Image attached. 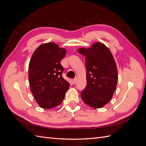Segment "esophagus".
Here are the masks:
<instances>
[{
	"label": "esophagus",
	"mask_w": 146,
	"mask_h": 146,
	"mask_svg": "<svg viewBox=\"0 0 146 146\" xmlns=\"http://www.w3.org/2000/svg\"><path fill=\"white\" fill-rule=\"evenodd\" d=\"M77 82V78H74V79H72V80H71V83L72 84H74V85H75L76 83Z\"/></svg>",
	"instance_id": "obj_1"
}]
</instances>
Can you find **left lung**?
<instances>
[{
  "label": "left lung",
  "mask_w": 146,
  "mask_h": 146,
  "mask_svg": "<svg viewBox=\"0 0 146 146\" xmlns=\"http://www.w3.org/2000/svg\"><path fill=\"white\" fill-rule=\"evenodd\" d=\"M78 52L86 56V86L82 91L83 101L94 108H100L111 99L118 80L115 61L108 48L96 42Z\"/></svg>",
  "instance_id": "left-lung-1"
}]
</instances>
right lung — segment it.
I'll list each match as a JSON object with an SVG mask.
<instances>
[{
    "instance_id": "add662e5",
    "label": "right lung",
    "mask_w": 146,
    "mask_h": 146,
    "mask_svg": "<svg viewBox=\"0 0 146 146\" xmlns=\"http://www.w3.org/2000/svg\"><path fill=\"white\" fill-rule=\"evenodd\" d=\"M65 48L54 42L39 46L35 50L29 66L30 90L38 105L50 109L64 99L70 84L63 78L64 68L60 61L65 56Z\"/></svg>"
}]
</instances>
